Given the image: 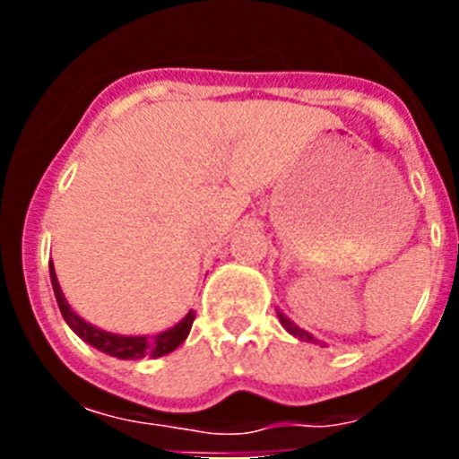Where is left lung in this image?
Listing matches in <instances>:
<instances>
[{
  "label": "left lung",
  "mask_w": 459,
  "mask_h": 459,
  "mask_svg": "<svg viewBox=\"0 0 459 459\" xmlns=\"http://www.w3.org/2000/svg\"><path fill=\"white\" fill-rule=\"evenodd\" d=\"M280 322H282V326H285L291 335H296V338H301V340H312V342H315V338H312L310 333H306V331H303V328H299V326H296L294 322H290V319H287V317H282V315H280Z\"/></svg>",
  "instance_id": "obj_1"
}]
</instances>
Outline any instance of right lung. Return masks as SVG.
Listing matches in <instances>:
<instances>
[{
    "instance_id": "right-lung-1",
    "label": "right lung",
    "mask_w": 459,
    "mask_h": 459,
    "mask_svg": "<svg viewBox=\"0 0 459 459\" xmlns=\"http://www.w3.org/2000/svg\"><path fill=\"white\" fill-rule=\"evenodd\" d=\"M50 280H52V290H55V296H56V303H59V310H62L68 326H71L73 331L84 340V342H89L91 347H96V350L105 351V354L117 356V359H142V356L158 359V356L169 354V351L177 350V347L188 338L190 326H193L195 322V312L190 310L179 324H174L172 328H168V331H163V333L152 335V338H147V335L108 333V331H100V328L87 324L82 317H78V315L71 310V306H68V301L62 294V287H59V282H56L52 262H50Z\"/></svg>"
}]
</instances>
